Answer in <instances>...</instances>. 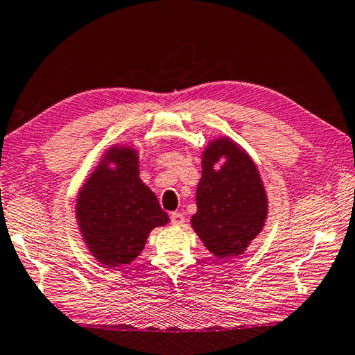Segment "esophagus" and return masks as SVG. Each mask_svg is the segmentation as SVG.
Segmentation results:
<instances>
[{
	"label": "esophagus",
	"instance_id": "1",
	"mask_svg": "<svg viewBox=\"0 0 355 355\" xmlns=\"http://www.w3.org/2000/svg\"><path fill=\"white\" fill-rule=\"evenodd\" d=\"M170 218H171L173 226H182L185 223V216L182 214H179V212H173Z\"/></svg>",
	"mask_w": 355,
	"mask_h": 355
}]
</instances>
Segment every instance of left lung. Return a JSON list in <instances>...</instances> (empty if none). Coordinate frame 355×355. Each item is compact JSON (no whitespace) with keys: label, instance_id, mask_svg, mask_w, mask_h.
<instances>
[{"label":"left lung","instance_id":"1","mask_svg":"<svg viewBox=\"0 0 355 355\" xmlns=\"http://www.w3.org/2000/svg\"><path fill=\"white\" fill-rule=\"evenodd\" d=\"M201 160L191 227L216 259L239 257L268 216L260 173L251 155L226 135L209 141Z\"/></svg>","mask_w":355,"mask_h":355}]
</instances>
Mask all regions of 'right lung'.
Wrapping results in <instances>:
<instances>
[{
  "instance_id": "add662e5",
  "label": "right lung",
  "mask_w": 355,
  "mask_h": 355,
  "mask_svg": "<svg viewBox=\"0 0 355 355\" xmlns=\"http://www.w3.org/2000/svg\"><path fill=\"white\" fill-rule=\"evenodd\" d=\"M139 165L135 148L110 146L78 193L80 235L92 256L109 268L134 262L149 232L170 221L140 179Z\"/></svg>"
}]
</instances>
